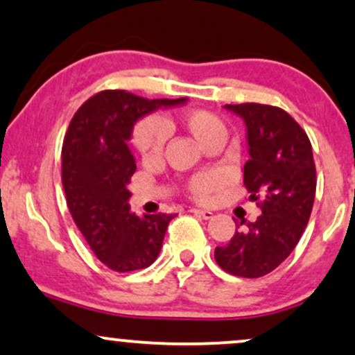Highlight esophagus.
Returning <instances> with one entry per match:
<instances>
[{
	"label": "esophagus",
	"mask_w": 355,
	"mask_h": 355,
	"mask_svg": "<svg viewBox=\"0 0 355 355\" xmlns=\"http://www.w3.org/2000/svg\"><path fill=\"white\" fill-rule=\"evenodd\" d=\"M191 212L194 214V216L200 217V218H205V220H209V218L214 217V212H211V211H200V209H191Z\"/></svg>",
	"instance_id": "1"
}]
</instances>
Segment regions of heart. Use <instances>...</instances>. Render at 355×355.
Listing matches in <instances>:
<instances>
[{
  "instance_id": "b5f03b06",
  "label": "heart",
  "mask_w": 355,
  "mask_h": 355,
  "mask_svg": "<svg viewBox=\"0 0 355 355\" xmlns=\"http://www.w3.org/2000/svg\"><path fill=\"white\" fill-rule=\"evenodd\" d=\"M178 123L192 135L204 148H212L217 144H224L227 139V126L217 115L205 110H189L178 116ZM166 141H168V130L157 118H146L135 126L131 143L135 150L144 161L157 159L163 155ZM217 186V178L214 174L204 173L196 174L187 182V189L196 199H205Z\"/></svg>"
}]
</instances>
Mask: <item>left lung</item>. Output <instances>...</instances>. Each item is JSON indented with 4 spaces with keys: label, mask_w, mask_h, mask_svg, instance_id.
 Here are the masks:
<instances>
[{
    "label": "left lung",
    "mask_w": 355,
    "mask_h": 355,
    "mask_svg": "<svg viewBox=\"0 0 355 355\" xmlns=\"http://www.w3.org/2000/svg\"><path fill=\"white\" fill-rule=\"evenodd\" d=\"M247 126L250 159L243 184L261 216L216 248V261L235 277L260 278L295 250L311 216L316 166L308 135L286 112L261 103L225 105ZM243 220L240 222V225Z\"/></svg>",
    "instance_id": "left-lung-1"
}]
</instances>
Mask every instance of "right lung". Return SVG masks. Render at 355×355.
Masks as SVG:
<instances>
[{"label":"right lung","instance_id":"right-lung-1","mask_svg":"<svg viewBox=\"0 0 355 355\" xmlns=\"http://www.w3.org/2000/svg\"><path fill=\"white\" fill-rule=\"evenodd\" d=\"M187 98L146 100L103 90L73 115L62 144V186L69 211L95 255L108 268H146L159 255L171 214L130 211V179L137 171L128 141L139 118Z\"/></svg>","mask_w":355,"mask_h":355}]
</instances>
